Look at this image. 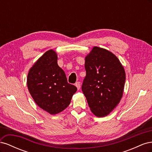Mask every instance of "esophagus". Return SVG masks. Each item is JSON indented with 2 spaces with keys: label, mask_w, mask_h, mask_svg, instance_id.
Listing matches in <instances>:
<instances>
[{
  "label": "esophagus",
  "mask_w": 152,
  "mask_h": 152,
  "mask_svg": "<svg viewBox=\"0 0 152 152\" xmlns=\"http://www.w3.org/2000/svg\"><path fill=\"white\" fill-rule=\"evenodd\" d=\"M75 86L77 87V88L78 89V90H79L80 88V83L79 82H77L75 83Z\"/></svg>",
  "instance_id": "esophagus-1"
}]
</instances>
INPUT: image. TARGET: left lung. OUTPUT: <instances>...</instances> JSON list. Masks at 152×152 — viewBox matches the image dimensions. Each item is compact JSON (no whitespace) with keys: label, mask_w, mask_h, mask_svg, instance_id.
I'll return each mask as SVG.
<instances>
[{"label":"left lung","mask_w":152,"mask_h":152,"mask_svg":"<svg viewBox=\"0 0 152 152\" xmlns=\"http://www.w3.org/2000/svg\"><path fill=\"white\" fill-rule=\"evenodd\" d=\"M86 76L82 90L94 115L103 117L116 108L122 99L126 72L117 57L94 46L85 58Z\"/></svg>","instance_id":"8db88e82"}]
</instances>
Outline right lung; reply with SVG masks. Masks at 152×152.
Masks as SVG:
<instances>
[{
  "mask_svg": "<svg viewBox=\"0 0 152 152\" xmlns=\"http://www.w3.org/2000/svg\"><path fill=\"white\" fill-rule=\"evenodd\" d=\"M27 87L35 103L50 115L66 108L77 90L68 83L65 72L58 65L57 53L53 49L45 52L30 68Z\"/></svg>",
  "mask_w": 152,
  "mask_h": 152,
  "instance_id": "right-lung-1",
  "label": "right lung"
}]
</instances>
